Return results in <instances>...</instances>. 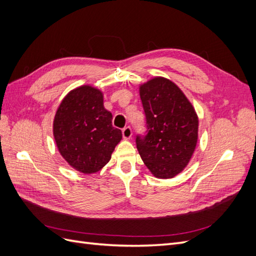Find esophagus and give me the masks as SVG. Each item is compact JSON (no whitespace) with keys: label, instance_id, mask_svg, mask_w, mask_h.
I'll list each match as a JSON object with an SVG mask.
<instances>
[{"label":"esophagus","instance_id":"1","mask_svg":"<svg viewBox=\"0 0 256 256\" xmlns=\"http://www.w3.org/2000/svg\"><path fill=\"white\" fill-rule=\"evenodd\" d=\"M132 136V130H131L130 127H125L122 129V138L125 140H129V138Z\"/></svg>","mask_w":256,"mask_h":256}]
</instances>
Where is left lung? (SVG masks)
<instances>
[{"label": "left lung", "mask_w": 256, "mask_h": 256, "mask_svg": "<svg viewBox=\"0 0 256 256\" xmlns=\"http://www.w3.org/2000/svg\"><path fill=\"white\" fill-rule=\"evenodd\" d=\"M148 134L136 136V148L150 173L173 178L188 166L198 138V118L177 85L154 76L138 86Z\"/></svg>", "instance_id": "1"}]
</instances>
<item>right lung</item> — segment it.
Masks as SVG:
<instances>
[{
  "label": "right lung",
  "mask_w": 256,
  "mask_h": 256,
  "mask_svg": "<svg viewBox=\"0 0 256 256\" xmlns=\"http://www.w3.org/2000/svg\"><path fill=\"white\" fill-rule=\"evenodd\" d=\"M53 136L62 157L83 174L100 171L122 138V131L112 126L104 92L88 84L72 90L62 100L54 116Z\"/></svg>",
  "instance_id": "add662e5"
}]
</instances>
